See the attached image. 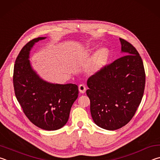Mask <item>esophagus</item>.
Returning <instances> with one entry per match:
<instances>
[{"mask_svg": "<svg viewBox=\"0 0 160 160\" xmlns=\"http://www.w3.org/2000/svg\"><path fill=\"white\" fill-rule=\"evenodd\" d=\"M78 91H79L81 93H84L86 91V86L83 84H80L78 86Z\"/></svg>", "mask_w": 160, "mask_h": 160, "instance_id": "1", "label": "esophagus"}]
</instances>
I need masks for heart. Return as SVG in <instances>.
Instances as JSON below:
<instances>
[{
  "label": "heart",
  "mask_w": 160,
  "mask_h": 160,
  "mask_svg": "<svg viewBox=\"0 0 160 160\" xmlns=\"http://www.w3.org/2000/svg\"><path fill=\"white\" fill-rule=\"evenodd\" d=\"M110 56V50L106 48H102L98 50L86 66V71L89 74L91 75L99 73L107 65Z\"/></svg>",
  "instance_id": "b5f03b06"
}]
</instances>
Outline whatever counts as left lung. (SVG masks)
<instances>
[{"mask_svg": "<svg viewBox=\"0 0 160 160\" xmlns=\"http://www.w3.org/2000/svg\"><path fill=\"white\" fill-rule=\"evenodd\" d=\"M124 56L88 78L86 94L95 124L106 130L124 127L132 119L144 93L145 74L138 52L119 38Z\"/></svg>", "mask_w": 160, "mask_h": 160, "instance_id": "1", "label": "left lung"}]
</instances>
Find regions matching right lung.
Returning a JSON list of instances; mask_svg holds the SVG:
<instances>
[{"mask_svg":"<svg viewBox=\"0 0 160 160\" xmlns=\"http://www.w3.org/2000/svg\"><path fill=\"white\" fill-rule=\"evenodd\" d=\"M45 38L33 39L22 48L14 67L13 84L17 99L27 118L42 129L55 131L67 124L78 90L73 83L48 82L33 69L30 51L36 43Z\"/></svg>","mask_w":160,"mask_h":160,"instance_id":"obj_1","label":"right lung"}]
</instances>
